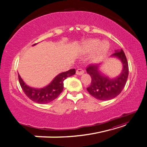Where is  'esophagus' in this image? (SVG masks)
Here are the masks:
<instances>
[{
	"instance_id": "esophagus-1",
	"label": "esophagus",
	"mask_w": 147,
	"mask_h": 147,
	"mask_svg": "<svg viewBox=\"0 0 147 147\" xmlns=\"http://www.w3.org/2000/svg\"><path fill=\"white\" fill-rule=\"evenodd\" d=\"M76 73L77 75H82V74L84 73V71L81 69H78L76 70Z\"/></svg>"
}]
</instances>
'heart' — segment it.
Segmentation results:
<instances>
[{
  "mask_svg": "<svg viewBox=\"0 0 147 147\" xmlns=\"http://www.w3.org/2000/svg\"><path fill=\"white\" fill-rule=\"evenodd\" d=\"M109 50L107 42H100L97 39H90L83 41L80 45L78 50L82 55L91 54L89 61L91 64H97L105 58Z\"/></svg>",
  "mask_w": 147,
  "mask_h": 147,
  "instance_id": "1",
  "label": "heart"
}]
</instances>
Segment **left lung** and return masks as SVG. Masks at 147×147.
Returning a JSON list of instances; mask_svg holds the SVG:
<instances>
[{
  "label": "left lung",
  "instance_id": "obj_1",
  "mask_svg": "<svg viewBox=\"0 0 147 147\" xmlns=\"http://www.w3.org/2000/svg\"><path fill=\"white\" fill-rule=\"evenodd\" d=\"M110 57L116 58L121 62L122 69L119 75L111 78L102 71V64L90 65L87 68L92 82L87 89L92 96L100 100H108L116 97L124 88L129 75L127 59L122 49L115 50Z\"/></svg>",
  "mask_w": 147,
  "mask_h": 147
}]
</instances>
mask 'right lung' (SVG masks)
<instances>
[{"instance_id": "1", "label": "right lung", "mask_w": 147, "mask_h": 147, "mask_svg": "<svg viewBox=\"0 0 147 147\" xmlns=\"http://www.w3.org/2000/svg\"><path fill=\"white\" fill-rule=\"evenodd\" d=\"M36 44L33 45L35 46ZM76 73L74 69L59 74L48 85L42 88H34L24 82L18 73L20 86L26 96L32 101L38 104H47L53 101L62 93L64 88V81L68 77Z\"/></svg>"}]
</instances>
